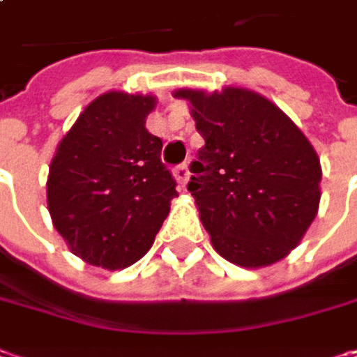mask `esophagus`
<instances>
[{
	"mask_svg": "<svg viewBox=\"0 0 357 357\" xmlns=\"http://www.w3.org/2000/svg\"><path fill=\"white\" fill-rule=\"evenodd\" d=\"M174 178L178 179L179 188H185V183H188V179H190V169H188L185 163H181V165H178V167L174 169Z\"/></svg>",
	"mask_w": 357,
	"mask_h": 357,
	"instance_id": "obj_1",
	"label": "esophagus"
}]
</instances>
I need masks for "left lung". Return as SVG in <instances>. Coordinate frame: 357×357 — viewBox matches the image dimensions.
<instances>
[{
  "label": "left lung",
  "instance_id": "8db88e82",
  "mask_svg": "<svg viewBox=\"0 0 357 357\" xmlns=\"http://www.w3.org/2000/svg\"><path fill=\"white\" fill-rule=\"evenodd\" d=\"M176 97L192 105L204 138L188 190L213 248L244 268L285 258L319 213L314 146L275 103L248 89H181Z\"/></svg>",
  "mask_w": 357,
  "mask_h": 357
}]
</instances>
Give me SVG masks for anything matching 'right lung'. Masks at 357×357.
Wrapping results in <instances>:
<instances>
[{"mask_svg":"<svg viewBox=\"0 0 357 357\" xmlns=\"http://www.w3.org/2000/svg\"><path fill=\"white\" fill-rule=\"evenodd\" d=\"M155 105L153 95L109 91L57 144L47 178L49 215L89 264L115 271L140 260L178 196L161 161L163 140L146 130Z\"/></svg>","mask_w":357,"mask_h":357,"instance_id":"add662e5","label":"right lung"}]
</instances>
